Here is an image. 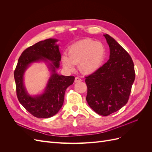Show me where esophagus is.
Instances as JSON below:
<instances>
[{"instance_id":"esophagus-1","label":"esophagus","mask_w":152,"mask_h":152,"mask_svg":"<svg viewBox=\"0 0 152 152\" xmlns=\"http://www.w3.org/2000/svg\"><path fill=\"white\" fill-rule=\"evenodd\" d=\"M81 81H82V79H80V78L75 77V82H81Z\"/></svg>"}]
</instances>
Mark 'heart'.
<instances>
[{
    "label": "heart",
    "mask_w": 152,
    "mask_h": 152,
    "mask_svg": "<svg viewBox=\"0 0 152 152\" xmlns=\"http://www.w3.org/2000/svg\"><path fill=\"white\" fill-rule=\"evenodd\" d=\"M107 49L101 42L86 39L72 44L68 49V57L63 55V66L69 71L75 70L78 65L79 70L84 74H91L97 71L105 59Z\"/></svg>",
    "instance_id": "heart-1"
}]
</instances>
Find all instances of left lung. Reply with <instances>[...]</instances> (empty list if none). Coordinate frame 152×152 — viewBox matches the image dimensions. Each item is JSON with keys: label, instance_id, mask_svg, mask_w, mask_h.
Listing matches in <instances>:
<instances>
[{"label": "left lung", "instance_id": "obj_1", "mask_svg": "<svg viewBox=\"0 0 152 152\" xmlns=\"http://www.w3.org/2000/svg\"><path fill=\"white\" fill-rule=\"evenodd\" d=\"M109 45L108 61L86 77L87 102L100 115L118 111L128 102L135 79L134 63L130 55L112 37L103 35Z\"/></svg>", "mask_w": 152, "mask_h": 152}]
</instances>
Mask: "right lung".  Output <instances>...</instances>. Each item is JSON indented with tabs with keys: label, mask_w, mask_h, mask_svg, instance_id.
Listing matches in <instances>:
<instances>
[{
	"label": "right lung",
	"mask_w": 152,
	"mask_h": 152,
	"mask_svg": "<svg viewBox=\"0 0 152 152\" xmlns=\"http://www.w3.org/2000/svg\"><path fill=\"white\" fill-rule=\"evenodd\" d=\"M58 41L48 39L26 49L19 58L14 72L18 99L37 118H49L56 115L62 107L66 88L75 80L73 76L59 75L56 73L61 59ZM40 61L48 63L52 75L44 93L33 96L28 93L24 86V73L31 64Z\"/></svg>",
	"instance_id": "right-lung-1"
}]
</instances>
